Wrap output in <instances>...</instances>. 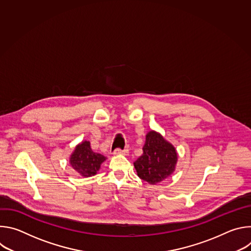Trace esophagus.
Masks as SVG:
<instances>
[{"mask_svg":"<svg viewBox=\"0 0 251 251\" xmlns=\"http://www.w3.org/2000/svg\"><path fill=\"white\" fill-rule=\"evenodd\" d=\"M129 153V150L128 149H120V148H117L113 151V154L114 155H128Z\"/></svg>","mask_w":251,"mask_h":251,"instance_id":"1","label":"esophagus"}]
</instances>
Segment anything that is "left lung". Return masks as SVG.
I'll return each mask as SVG.
<instances>
[{
  "mask_svg": "<svg viewBox=\"0 0 251 251\" xmlns=\"http://www.w3.org/2000/svg\"><path fill=\"white\" fill-rule=\"evenodd\" d=\"M175 148L160 134L151 131L146 136L143 154L134 162L140 178L149 184L165 180L174 171L176 164Z\"/></svg>",
  "mask_w": 251,
  "mask_h": 251,
  "instance_id": "left-lung-1",
  "label": "left lung"
}]
</instances>
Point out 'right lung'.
Listing matches in <instances>:
<instances>
[{
	"instance_id": "right-lung-1",
	"label": "right lung",
	"mask_w": 251,
	"mask_h": 251,
	"mask_svg": "<svg viewBox=\"0 0 251 251\" xmlns=\"http://www.w3.org/2000/svg\"><path fill=\"white\" fill-rule=\"evenodd\" d=\"M106 160V157L95 153L90 147L88 141L79 144L70 157V164L73 168L83 176H94L100 168V165Z\"/></svg>"
}]
</instances>
